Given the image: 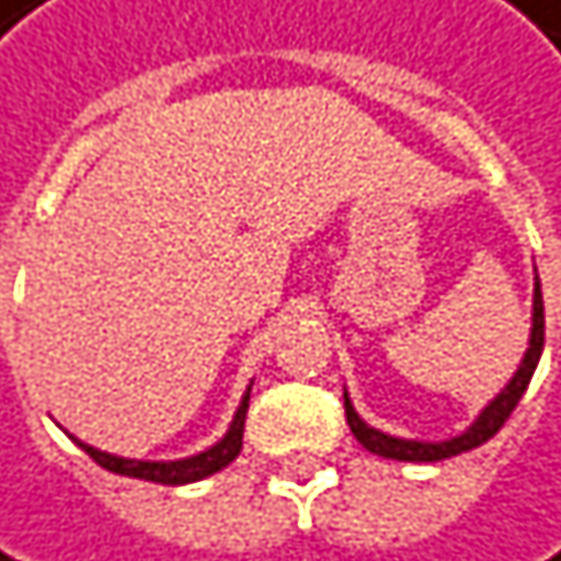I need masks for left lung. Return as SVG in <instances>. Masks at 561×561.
I'll list each match as a JSON object with an SVG mask.
<instances>
[{
    "label": "left lung",
    "mask_w": 561,
    "mask_h": 561,
    "mask_svg": "<svg viewBox=\"0 0 561 561\" xmlns=\"http://www.w3.org/2000/svg\"><path fill=\"white\" fill-rule=\"evenodd\" d=\"M542 345H546V309H542V286H539V275H536L529 348L523 355V363H518L515 376L508 379V386L479 412V419L462 435H453V438H446V443H419V438H396V435L379 432L369 422L358 419V412L348 402V392H342V399H345V422H348V428H352V435L358 438V443H363L369 453L382 456V459H399V462H443V459H453L459 453H469V449L489 443V438L505 425V419L512 415V409L518 405V399H523V392L533 382V373L539 366Z\"/></svg>",
    "instance_id": "1"
}]
</instances>
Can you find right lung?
I'll return each mask as SVG.
<instances>
[{"label":"right lung","mask_w":561,"mask_h":561,"mask_svg":"<svg viewBox=\"0 0 561 561\" xmlns=\"http://www.w3.org/2000/svg\"><path fill=\"white\" fill-rule=\"evenodd\" d=\"M249 392L252 386L245 389L236 415H232V425L229 432L219 438V443L206 453H198V456H188V459H175V462H146V459H123V456H112V453H102V449H92L85 443H79L76 438V446L95 459L102 469L115 472V476H129V479H146V482H159V485H188V482H198V479H206L219 469H226L239 453H242V432H245V412H249Z\"/></svg>","instance_id":"right-lung-1"}]
</instances>
